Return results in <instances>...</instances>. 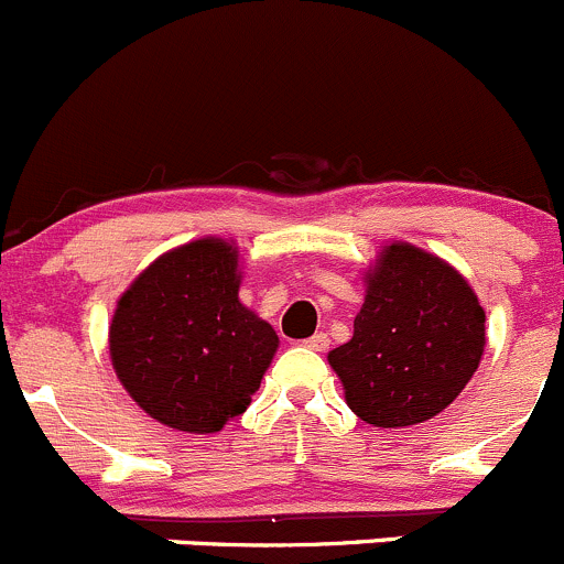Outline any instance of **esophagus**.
<instances>
[{"mask_svg": "<svg viewBox=\"0 0 564 564\" xmlns=\"http://www.w3.org/2000/svg\"><path fill=\"white\" fill-rule=\"evenodd\" d=\"M304 345L310 350H326L328 348V334H312L310 339H304Z\"/></svg>", "mask_w": 564, "mask_h": 564, "instance_id": "34e87169", "label": "esophagus"}]
</instances>
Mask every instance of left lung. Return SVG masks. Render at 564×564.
Listing matches in <instances>:
<instances>
[{
    "mask_svg": "<svg viewBox=\"0 0 564 564\" xmlns=\"http://www.w3.org/2000/svg\"><path fill=\"white\" fill-rule=\"evenodd\" d=\"M354 337L328 354L348 409L376 427H409L447 409L485 350V312L442 258L392 243L365 274Z\"/></svg>",
    "mask_w": 564,
    "mask_h": 564,
    "instance_id": "obj_1",
    "label": "left lung"
}]
</instances>
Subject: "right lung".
Here are the masks:
<instances>
[{
  "label": "right lung",
  "mask_w": 564,
  "mask_h": 564,
  "mask_svg": "<svg viewBox=\"0 0 564 564\" xmlns=\"http://www.w3.org/2000/svg\"><path fill=\"white\" fill-rule=\"evenodd\" d=\"M238 249L199 238L161 254L117 301L111 365L161 425L216 433L252 403L280 337L238 301Z\"/></svg>",
  "instance_id": "right-lung-1"
}]
</instances>
